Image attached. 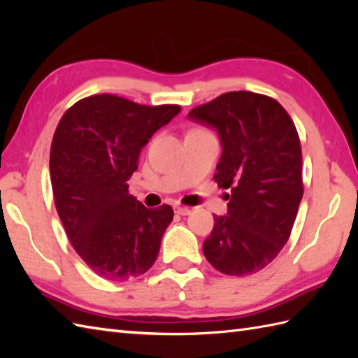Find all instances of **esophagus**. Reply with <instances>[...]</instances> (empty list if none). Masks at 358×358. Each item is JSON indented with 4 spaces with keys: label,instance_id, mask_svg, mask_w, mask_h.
Returning <instances> with one entry per match:
<instances>
[{
    "label": "esophagus",
    "instance_id": "1",
    "mask_svg": "<svg viewBox=\"0 0 358 358\" xmlns=\"http://www.w3.org/2000/svg\"><path fill=\"white\" fill-rule=\"evenodd\" d=\"M175 214H178V215H189V214H191V209L185 208V206H177V208H175Z\"/></svg>",
    "mask_w": 358,
    "mask_h": 358
}]
</instances>
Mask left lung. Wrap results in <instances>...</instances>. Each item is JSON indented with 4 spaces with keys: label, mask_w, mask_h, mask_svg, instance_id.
<instances>
[{
    "label": "left lung",
    "mask_w": 358,
    "mask_h": 358,
    "mask_svg": "<svg viewBox=\"0 0 358 358\" xmlns=\"http://www.w3.org/2000/svg\"><path fill=\"white\" fill-rule=\"evenodd\" d=\"M187 117L217 131L223 150L214 180L231 191L227 214L214 215L203 243L204 257L226 275L262 271L286 245L303 196L295 124L273 98L246 90L220 95Z\"/></svg>",
    "instance_id": "left-lung-1"
}]
</instances>
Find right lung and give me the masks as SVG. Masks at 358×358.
<instances>
[{
  "label": "right lung",
  "instance_id": "add662e5",
  "mask_svg": "<svg viewBox=\"0 0 358 358\" xmlns=\"http://www.w3.org/2000/svg\"><path fill=\"white\" fill-rule=\"evenodd\" d=\"M180 110L103 94L75 103L58 123L50 148L53 199L73 249L96 275L124 281L155 263L173 210L143 206L127 181L141 149Z\"/></svg>",
  "mask_w": 358,
  "mask_h": 358
}]
</instances>
